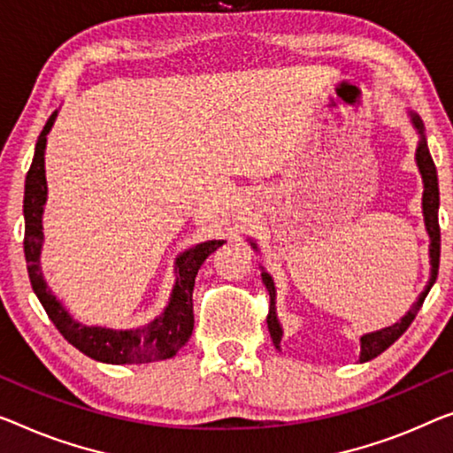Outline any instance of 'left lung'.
<instances>
[{
  "label": "left lung",
  "mask_w": 453,
  "mask_h": 453,
  "mask_svg": "<svg viewBox=\"0 0 453 453\" xmlns=\"http://www.w3.org/2000/svg\"><path fill=\"white\" fill-rule=\"evenodd\" d=\"M411 121H413L417 132H419V146H417L415 160H417V166H419V173L423 177V188H425L423 191V218H425V227H427V234L431 240V246H429L431 276H429L427 287H425V291L419 295V299H417L415 305L409 309V313L404 315L399 323H395V326H390V327H384V329H380V332L362 335L360 362H368V360H372V357L380 356L384 349L393 346V343L399 340L404 332H407L409 326L415 319V315L419 313L425 296H427L431 287H434V282L437 279V270H440V242H441V238H440V219H437V211H440V185H437V171H435L434 158H431V154H429L427 140H425L421 118L417 116V113L411 111ZM252 246L256 248V244H252ZM262 282L266 285L268 295H270V307H268V317H266L268 332H270V337H273L274 346L280 348L282 327H280L279 319H276V307H274L276 291H274L273 276H270L268 273H262Z\"/></svg>",
  "instance_id": "1"
}]
</instances>
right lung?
<instances>
[{"mask_svg":"<svg viewBox=\"0 0 453 453\" xmlns=\"http://www.w3.org/2000/svg\"><path fill=\"white\" fill-rule=\"evenodd\" d=\"M57 113L46 121L40 132L32 166L26 174L24 188V254L28 262L30 282L36 296L42 303L46 315L57 329L79 352L105 364H148L173 357L188 342L193 334V287L201 265L215 252L224 240H209L187 250L177 258V282H174L171 301L157 319L136 329H110L83 326L66 313L46 285L40 270V250H42V211L46 203V177H44V150L46 136L57 119Z\"/></svg>","mask_w":453,"mask_h":453,"instance_id":"obj_1","label":"right lung"}]
</instances>
